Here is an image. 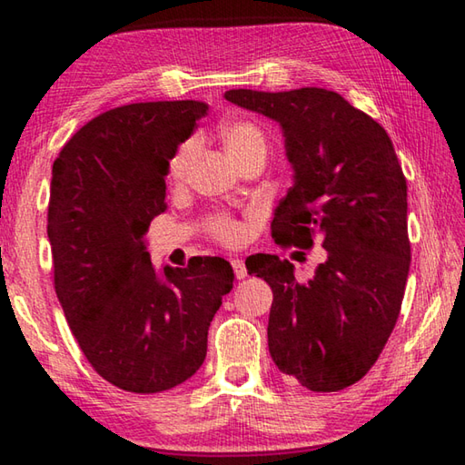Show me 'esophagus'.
<instances>
[{"label": "esophagus", "instance_id": "34e87169", "mask_svg": "<svg viewBox=\"0 0 465 465\" xmlns=\"http://www.w3.org/2000/svg\"><path fill=\"white\" fill-rule=\"evenodd\" d=\"M232 266H233L235 277H238V279H246V277H248L246 264H243V261H240V258H233V261H232Z\"/></svg>", "mask_w": 465, "mask_h": 465}]
</instances>
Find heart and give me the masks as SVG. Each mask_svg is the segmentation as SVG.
<instances>
[{"mask_svg":"<svg viewBox=\"0 0 465 465\" xmlns=\"http://www.w3.org/2000/svg\"><path fill=\"white\" fill-rule=\"evenodd\" d=\"M222 139H223L227 153H230L235 162L250 152H256V149H262V152H266L264 133L258 129L254 123H248V121L230 123L222 131ZM193 155H194L193 143H184L178 147V152L174 153V157H172L170 170H168L172 180L184 178L186 170L193 162ZM207 227H209V232L213 233V238L227 243V246H235V243L242 240V225L235 222V219L227 217V215L211 217Z\"/></svg>","mask_w":465,"mask_h":465,"instance_id":"b5f03b06","label":"heart"}]
</instances>
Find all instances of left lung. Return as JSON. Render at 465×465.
Instances as JSON below:
<instances>
[{
	"instance_id": "1",
	"label": "left lung",
	"mask_w": 465,
	"mask_h": 465,
	"mask_svg": "<svg viewBox=\"0 0 465 465\" xmlns=\"http://www.w3.org/2000/svg\"><path fill=\"white\" fill-rule=\"evenodd\" d=\"M225 100L277 121L293 186L274 209L281 246L326 248L308 282L274 254L248 258L272 289L269 351L312 391L357 383L396 326L411 269L406 178L380 123L324 88L230 90Z\"/></svg>"
}]
</instances>
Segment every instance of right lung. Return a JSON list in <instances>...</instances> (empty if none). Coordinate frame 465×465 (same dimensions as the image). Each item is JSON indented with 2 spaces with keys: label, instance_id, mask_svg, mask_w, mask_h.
<instances>
[{
  "label": "right lung",
  "instance_id": "add662e5",
  "mask_svg": "<svg viewBox=\"0 0 465 465\" xmlns=\"http://www.w3.org/2000/svg\"><path fill=\"white\" fill-rule=\"evenodd\" d=\"M207 110L199 100L113 108L53 163L54 291L85 359L124 391H163L199 371L211 320L233 287L219 256L155 271L143 238L168 207L170 160Z\"/></svg>",
  "mask_w": 465,
  "mask_h": 465
}]
</instances>
